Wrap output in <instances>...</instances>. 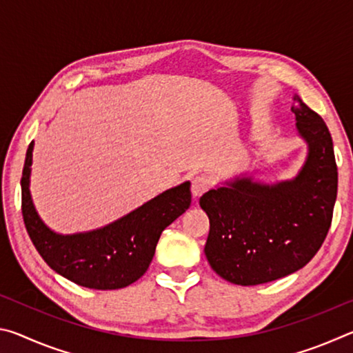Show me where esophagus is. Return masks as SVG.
Listing matches in <instances>:
<instances>
[{
  "mask_svg": "<svg viewBox=\"0 0 353 353\" xmlns=\"http://www.w3.org/2000/svg\"><path fill=\"white\" fill-rule=\"evenodd\" d=\"M208 188H210V179L205 174L196 176L193 179V182H191V193H193L194 198H201Z\"/></svg>",
  "mask_w": 353,
  "mask_h": 353,
  "instance_id": "34e87169",
  "label": "esophagus"
}]
</instances>
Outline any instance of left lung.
Returning <instances> with one entry per match:
<instances>
[{
    "label": "left lung",
    "mask_w": 353,
    "mask_h": 353,
    "mask_svg": "<svg viewBox=\"0 0 353 353\" xmlns=\"http://www.w3.org/2000/svg\"><path fill=\"white\" fill-rule=\"evenodd\" d=\"M292 101L297 134L308 146L297 176L276 183L235 176L199 199L210 219L205 256L230 283L252 286L299 271L330 229L338 191L332 135L297 94Z\"/></svg>",
    "instance_id": "1"
}]
</instances>
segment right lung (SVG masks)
Instances as JSON below:
<instances>
[{
    "label": "right lung",
    "mask_w": 353,
    "mask_h": 353,
    "mask_svg": "<svg viewBox=\"0 0 353 353\" xmlns=\"http://www.w3.org/2000/svg\"><path fill=\"white\" fill-rule=\"evenodd\" d=\"M34 141L21 177V212L29 238L52 271L92 290H119L139 280L151 265L162 232L188 210L190 182L155 196L123 218L99 229L62 235L35 210L29 190Z\"/></svg>",
    "instance_id": "obj_1"
}]
</instances>
